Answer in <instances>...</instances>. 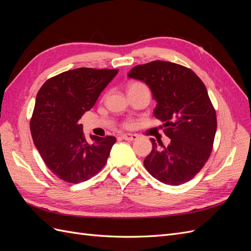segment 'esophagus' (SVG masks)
Wrapping results in <instances>:
<instances>
[{"mask_svg":"<svg viewBox=\"0 0 251 251\" xmlns=\"http://www.w3.org/2000/svg\"><path fill=\"white\" fill-rule=\"evenodd\" d=\"M121 137L127 141H135L138 139V135L137 134H124Z\"/></svg>","mask_w":251,"mask_h":251,"instance_id":"34e87169","label":"esophagus"}]
</instances>
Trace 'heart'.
<instances>
[{"label":"heart","instance_id":"heart-1","mask_svg":"<svg viewBox=\"0 0 251 251\" xmlns=\"http://www.w3.org/2000/svg\"><path fill=\"white\" fill-rule=\"evenodd\" d=\"M138 86H143V83H141V82H132V83H130V85L127 86V90L131 89V88H134V87H138ZM125 126H126V127H128L131 125H130V124H126Z\"/></svg>","mask_w":251,"mask_h":251}]
</instances>
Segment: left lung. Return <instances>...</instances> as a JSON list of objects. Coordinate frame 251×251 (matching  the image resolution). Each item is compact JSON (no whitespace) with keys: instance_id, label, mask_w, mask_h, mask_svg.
Masks as SVG:
<instances>
[{"instance_id":"left-lung-1","label":"left lung","mask_w":251,"mask_h":251,"mask_svg":"<svg viewBox=\"0 0 251 251\" xmlns=\"http://www.w3.org/2000/svg\"><path fill=\"white\" fill-rule=\"evenodd\" d=\"M127 76L150 87L157 101L154 115L171 139L168 147L151 139L153 149L144 166L164 184L185 183L208 160L217 131L216 111L206 87L191 69L163 60L136 66Z\"/></svg>"}]
</instances>
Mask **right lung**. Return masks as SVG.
I'll use <instances>...</instances> for the list:
<instances>
[{
	"label": "right lung",
	"mask_w": 251,
	"mask_h": 251,
	"mask_svg": "<svg viewBox=\"0 0 251 251\" xmlns=\"http://www.w3.org/2000/svg\"><path fill=\"white\" fill-rule=\"evenodd\" d=\"M117 73L78 68L48 79L37 93L30 131L45 164L59 179L79 183L107 163L116 138L90 136L93 142L89 143L78 120Z\"/></svg>",
	"instance_id": "obj_1"
}]
</instances>
